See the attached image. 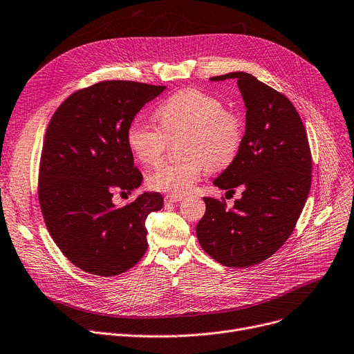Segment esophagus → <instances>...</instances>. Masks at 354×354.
I'll return each mask as SVG.
<instances>
[{
    "label": "esophagus",
    "mask_w": 354,
    "mask_h": 354,
    "mask_svg": "<svg viewBox=\"0 0 354 354\" xmlns=\"http://www.w3.org/2000/svg\"><path fill=\"white\" fill-rule=\"evenodd\" d=\"M182 199H183V196H180V195H168L167 198H165V201L169 203H176V202H180Z\"/></svg>",
    "instance_id": "1"
}]
</instances>
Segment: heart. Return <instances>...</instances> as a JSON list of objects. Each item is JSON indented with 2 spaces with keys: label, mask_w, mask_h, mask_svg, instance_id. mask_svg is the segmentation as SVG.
<instances>
[{
  "label": "heart",
  "mask_w": 354,
  "mask_h": 354,
  "mask_svg": "<svg viewBox=\"0 0 354 354\" xmlns=\"http://www.w3.org/2000/svg\"><path fill=\"white\" fill-rule=\"evenodd\" d=\"M156 116L160 128L133 120L127 129V144L133 156L147 167L162 159L167 136L185 133L183 159L160 165L148 176L153 191L183 195L192 189L206 167L222 169L236 156L242 142V124L223 102L202 89H182L165 100Z\"/></svg>",
  "instance_id": "obj_1"
}]
</instances>
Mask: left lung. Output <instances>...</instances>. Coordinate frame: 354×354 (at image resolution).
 I'll list each match as a JSON object with an SVG mask.
<instances>
[{
    "label": "left lung",
    "mask_w": 354,
    "mask_h": 354,
    "mask_svg": "<svg viewBox=\"0 0 354 354\" xmlns=\"http://www.w3.org/2000/svg\"><path fill=\"white\" fill-rule=\"evenodd\" d=\"M225 80L238 81L246 127L236 156L214 185L243 192L230 210L203 198L206 212L196 236L223 266L246 268L266 261L289 239L309 196L312 155L300 116L283 93L248 73L210 78Z\"/></svg>",
    "instance_id": "obj_1"
}]
</instances>
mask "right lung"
Returning a JSON list of instances; mask_svg holds the SVG:
<instances>
[{
  "instance_id": "obj_1",
  "label": "right lung",
  "mask_w": 354,
  "mask_h": 354,
  "mask_svg": "<svg viewBox=\"0 0 354 354\" xmlns=\"http://www.w3.org/2000/svg\"><path fill=\"white\" fill-rule=\"evenodd\" d=\"M167 86L104 81L66 98L46 128L39 163V205L51 238L71 263L97 276H116L147 252L145 221L163 206L144 192L125 206L115 191L142 183L127 129Z\"/></svg>"
}]
</instances>
